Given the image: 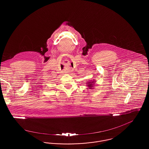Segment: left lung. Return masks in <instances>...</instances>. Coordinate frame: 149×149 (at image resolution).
Segmentation results:
<instances>
[{
  "instance_id": "obj_1",
  "label": "left lung",
  "mask_w": 149,
  "mask_h": 149,
  "mask_svg": "<svg viewBox=\"0 0 149 149\" xmlns=\"http://www.w3.org/2000/svg\"><path fill=\"white\" fill-rule=\"evenodd\" d=\"M95 80H90V81H88L86 83V85L88 86V89H93L94 87V84L95 83Z\"/></svg>"
}]
</instances>
